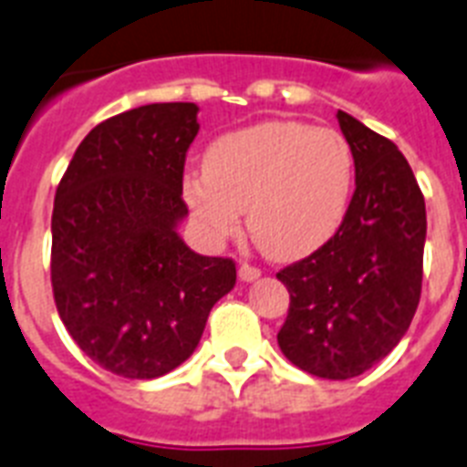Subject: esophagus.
<instances>
[{
    "label": "esophagus",
    "instance_id": "esophagus-1",
    "mask_svg": "<svg viewBox=\"0 0 467 467\" xmlns=\"http://www.w3.org/2000/svg\"><path fill=\"white\" fill-rule=\"evenodd\" d=\"M261 275V271L256 266H252V264H242L240 266V278L244 280V283H252V280H256Z\"/></svg>",
    "mask_w": 467,
    "mask_h": 467
}]
</instances>
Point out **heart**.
Masks as SVG:
<instances>
[{
    "instance_id": "1",
    "label": "heart",
    "mask_w": 467,
    "mask_h": 467,
    "mask_svg": "<svg viewBox=\"0 0 467 467\" xmlns=\"http://www.w3.org/2000/svg\"><path fill=\"white\" fill-rule=\"evenodd\" d=\"M355 150L340 131L266 119L218 136L203 170L184 174L182 196L211 242L240 233L275 261L319 252L345 223L355 192Z\"/></svg>"
}]
</instances>
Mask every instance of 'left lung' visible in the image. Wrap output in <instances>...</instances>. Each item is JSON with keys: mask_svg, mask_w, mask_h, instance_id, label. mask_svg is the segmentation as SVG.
Here are the masks:
<instances>
[{"mask_svg": "<svg viewBox=\"0 0 467 467\" xmlns=\"http://www.w3.org/2000/svg\"><path fill=\"white\" fill-rule=\"evenodd\" d=\"M355 150V194L331 242L285 266L290 309L278 345L295 367L343 381L400 343L422 293L424 196L398 146L338 109Z\"/></svg>", "mask_w": 467, "mask_h": 467, "instance_id": "left-lung-1", "label": "left lung"}]
</instances>
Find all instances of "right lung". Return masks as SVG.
Instances as JSON below:
<instances>
[{"instance_id": "right-lung-1", "label": "right lung", "mask_w": 467, "mask_h": 467, "mask_svg": "<svg viewBox=\"0 0 467 467\" xmlns=\"http://www.w3.org/2000/svg\"><path fill=\"white\" fill-rule=\"evenodd\" d=\"M194 102L109 117L76 148L52 211V293L76 345L102 369L155 379L192 358L233 259L201 256L177 233Z\"/></svg>"}]
</instances>
